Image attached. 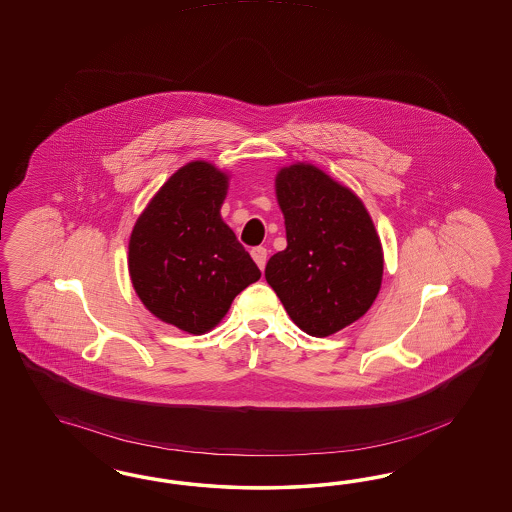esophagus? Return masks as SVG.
I'll return each mask as SVG.
<instances>
[{"label":"esophagus","mask_w":512,"mask_h":512,"mask_svg":"<svg viewBox=\"0 0 512 512\" xmlns=\"http://www.w3.org/2000/svg\"><path fill=\"white\" fill-rule=\"evenodd\" d=\"M251 257H253V261L257 263V266L264 270V266H266V257H268V253H266V248L263 246H259V248L251 249Z\"/></svg>","instance_id":"34e87169"}]
</instances>
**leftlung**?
<instances>
[{
  "label": "left lung",
  "mask_w": 512,
  "mask_h": 512,
  "mask_svg": "<svg viewBox=\"0 0 512 512\" xmlns=\"http://www.w3.org/2000/svg\"><path fill=\"white\" fill-rule=\"evenodd\" d=\"M287 248L264 276L300 330L326 338L372 308L383 281V248L357 195L311 163L276 174Z\"/></svg>",
  "instance_id": "8db88e82"
}]
</instances>
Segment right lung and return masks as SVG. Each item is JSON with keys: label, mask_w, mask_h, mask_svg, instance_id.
<instances>
[{"label": "right lung", "mask_w": 512, "mask_h": 512, "mask_svg": "<svg viewBox=\"0 0 512 512\" xmlns=\"http://www.w3.org/2000/svg\"><path fill=\"white\" fill-rule=\"evenodd\" d=\"M229 174L191 161L159 187L129 238V276L144 308L187 334L221 323L261 270L221 219Z\"/></svg>", "instance_id": "right-lung-1"}]
</instances>
